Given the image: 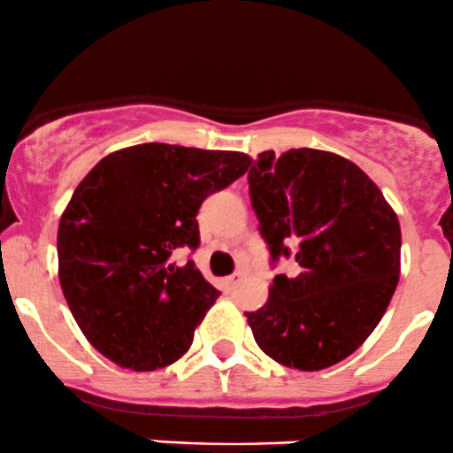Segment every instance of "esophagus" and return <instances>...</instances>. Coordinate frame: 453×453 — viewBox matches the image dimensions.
<instances>
[{
	"mask_svg": "<svg viewBox=\"0 0 453 453\" xmlns=\"http://www.w3.org/2000/svg\"><path fill=\"white\" fill-rule=\"evenodd\" d=\"M242 281V273H233V275H228L226 280H225V284H226V288H235L237 284H240Z\"/></svg>",
	"mask_w": 453,
	"mask_h": 453,
	"instance_id": "34e87169",
	"label": "esophagus"
}]
</instances>
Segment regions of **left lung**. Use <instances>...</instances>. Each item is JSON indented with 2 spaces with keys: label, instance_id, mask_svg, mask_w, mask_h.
Instances as JSON below:
<instances>
[{
  "label": "left lung",
  "instance_id": "1",
  "mask_svg": "<svg viewBox=\"0 0 453 453\" xmlns=\"http://www.w3.org/2000/svg\"><path fill=\"white\" fill-rule=\"evenodd\" d=\"M249 194L275 275L259 311L244 312L257 346L286 368L315 372L350 357L388 311L401 273V226L355 163L321 150L262 151Z\"/></svg>",
  "mask_w": 453,
  "mask_h": 453
}]
</instances>
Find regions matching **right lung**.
I'll return each mask as SVG.
<instances>
[{
	"mask_svg": "<svg viewBox=\"0 0 453 453\" xmlns=\"http://www.w3.org/2000/svg\"><path fill=\"white\" fill-rule=\"evenodd\" d=\"M249 167L240 151L142 142L105 156L79 182L57 235L59 281L103 357L150 372L189 350L220 293L173 255L198 249L200 204Z\"/></svg>",
	"mask_w": 453,
	"mask_h": 453,
	"instance_id": "obj_1",
	"label": "right lung"
}]
</instances>
